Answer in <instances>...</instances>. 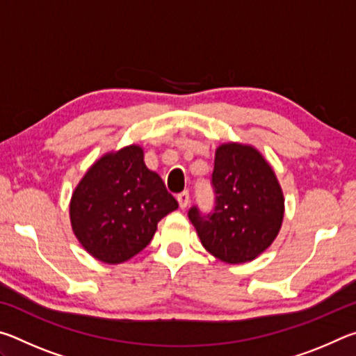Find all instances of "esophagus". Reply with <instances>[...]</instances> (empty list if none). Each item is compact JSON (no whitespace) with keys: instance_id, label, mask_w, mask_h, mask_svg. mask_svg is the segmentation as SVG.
<instances>
[{"instance_id":"esophagus-1","label":"esophagus","mask_w":356,"mask_h":356,"mask_svg":"<svg viewBox=\"0 0 356 356\" xmlns=\"http://www.w3.org/2000/svg\"><path fill=\"white\" fill-rule=\"evenodd\" d=\"M177 201H179L180 209H186V207H188V204H190V193L188 191L179 193Z\"/></svg>"}]
</instances>
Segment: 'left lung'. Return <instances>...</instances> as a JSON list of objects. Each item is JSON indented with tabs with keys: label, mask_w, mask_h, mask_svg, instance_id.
<instances>
[{
	"label": "left lung",
	"mask_w": 356,
	"mask_h": 356,
	"mask_svg": "<svg viewBox=\"0 0 356 356\" xmlns=\"http://www.w3.org/2000/svg\"><path fill=\"white\" fill-rule=\"evenodd\" d=\"M213 209L188 210L201 243L227 264L252 261L278 236L284 197L272 168L256 149L222 144L216 149L210 179Z\"/></svg>",
	"instance_id": "8db88e82"
}]
</instances>
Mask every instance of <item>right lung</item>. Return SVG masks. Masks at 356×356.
<instances>
[{"instance_id":"right-lung-1","label":"right lung","mask_w":356,"mask_h":356,"mask_svg":"<svg viewBox=\"0 0 356 356\" xmlns=\"http://www.w3.org/2000/svg\"><path fill=\"white\" fill-rule=\"evenodd\" d=\"M143 156L138 146L102 156L72 196L75 236L102 262L120 264L138 254L150 243L159 221L179 207Z\"/></svg>"}]
</instances>
